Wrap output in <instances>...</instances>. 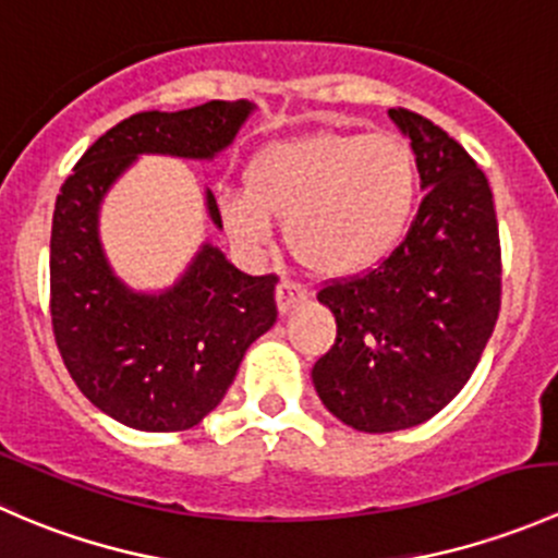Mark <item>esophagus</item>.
<instances>
[{
	"mask_svg": "<svg viewBox=\"0 0 558 558\" xmlns=\"http://www.w3.org/2000/svg\"><path fill=\"white\" fill-rule=\"evenodd\" d=\"M275 296H278V311L289 313L291 307L302 305V302L307 300V289H305V286L294 283V280H280Z\"/></svg>",
	"mask_w": 558,
	"mask_h": 558,
	"instance_id": "esophagus-1",
	"label": "esophagus"
}]
</instances>
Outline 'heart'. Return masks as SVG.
<instances>
[{"label":"heart","mask_w":558,"mask_h":558,"mask_svg":"<svg viewBox=\"0 0 558 558\" xmlns=\"http://www.w3.org/2000/svg\"><path fill=\"white\" fill-rule=\"evenodd\" d=\"M418 196V159L397 132H315L269 145L245 174L223 221L245 247L286 223L291 253L318 275H353L391 253Z\"/></svg>","instance_id":"obj_1"}]
</instances>
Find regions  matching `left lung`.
<instances>
[{
    "instance_id": "8db88e82",
    "label": "left lung",
    "mask_w": 558,
    "mask_h": 558,
    "mask_svg": "<svg viewBox=\"0 0 558 558\" xmlns=\"http://www.w3.org/2000/svg\"><path fill=\"white\" fill-rule=\"evenodd\" d=\"M426 191L402 243L375 269L318 291L337 320L313 386L342 424L369 435L440 413L481 362L502 305L494 196L472 156L429 118L388 110Z\"/></svg>"
}]
</instances>
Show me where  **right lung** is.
Here are the masks:
<instances>
[{"label": "right lung", "mask_w": 558, "mask_h": 558, "mask_svg": "<svg viewBox=\"0 0 558 558\" xmlns=\"http://www.w3.org/2000/svg\"><path fill=\"white\" fill-rule=\"evenodd\" d=\"M253 112L245 99L191 110L137 112L105 132L56 196L50 232V318L77 388L102 413L140 432H183L223 399L247 345L278 318V275L240 272L216 245L196 251L159 294L116 278L99 243V205L143 154L213 159ZM221 229L216 196L205 191Z\"/></svg>", "instance_id": "right-lung-1"}]
</instances>
